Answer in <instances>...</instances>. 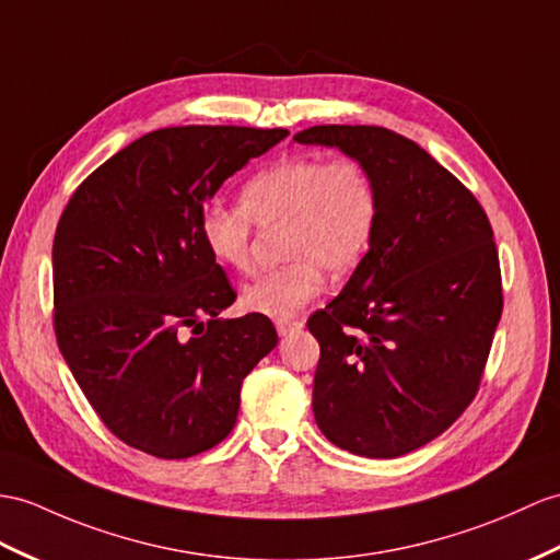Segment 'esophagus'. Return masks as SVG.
Masks as SVG:
<instances>
[{"label": "esophagus", "instance_id": "1", "mask_svg": "<svg viewBox=\"0 0 560 560\" xmlns=\"http://www.w3.org/2000/svg\"><path fill=\"white\" fill-rule=\"evenodd\" d=\"M302 327H304V320H302V318H294V320H278V323H276V330H278V335H280V337L290 335V332H294V330H302Z\"/></svg>", "mask_w": 560, "mask_h": 560}]
</instances>
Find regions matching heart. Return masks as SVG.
<instances>
[{"instance_id": "obj_1", "label": "heart", "mask_w": 560, "mask_h": 560, "mask_svg": "<svg viewBox=\"0 0 560 560\" xmlns=\"http://www.w3.org/2000/svg\"><path fill=\"white\" fill-rule=\"evenodd\" d=\"M380 223V189L353 156H284L242 187V203H211L199 235L215 264L247 272L254 230L280 228L288 266L266 272L242 292L252 313L288 320L313 302L325 270L342 278L371 252Z\"/></svg>"}]
</instances>
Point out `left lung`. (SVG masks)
Segmentation results:
<instances>
[{"instance_id": "1", "label": "left lung", "mask_w": 560, "mask_h": 560, "mask_svg": "<svg viewBox=\"0 0 560 560\" xmlns=\"http://www.w3.org/2000/svg\"><path fill=\"white\" fill-rule=\"evenodd\" d=\"M294 142L359 159L380 189L371 252L308 318L320 345L313 416L351 454L404 456L440 438L480 387L503 308L492 225L470 189L404 135L313 126Z\"/></svg>"}]
</instances>
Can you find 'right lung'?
I'll return each mask as SVG.
<instances>
[{
	"instance_id": "1",
	"label": "right lung",
	"mask_w": 560,
	"mask_h": 560,
	"mask_svg": "<svg viewBox=\"0 0 560 560\" xmlns=\"http://www.w3.org/2000/svg\"><path fill=\"white\" fill-rule=\"evenodd\" d=\"M284 128H161L88 175L51 247L54 332L120 442L189 458L235 428L242 380L278 345L261 313L223 320L235 290L199 218L230 175Z\"/></svg>"
}]
</instances>
